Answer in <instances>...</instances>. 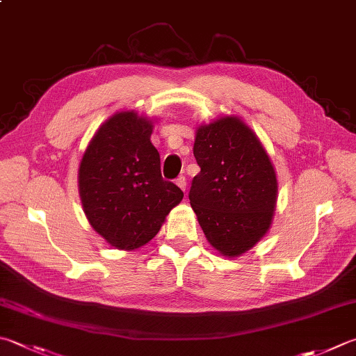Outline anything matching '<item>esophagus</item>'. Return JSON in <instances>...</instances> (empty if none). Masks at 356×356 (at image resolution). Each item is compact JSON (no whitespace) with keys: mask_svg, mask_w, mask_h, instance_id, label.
<instances>
[{"mask_svg":"<svg viewBox=\"0 0 356 356\" xmlns=\"http://www.w3.org/2000/svg\"><path fill=\"white\" fill-rule=\"evenodd\" d=\"M177 186L179 187L181 191L186 192V186H187V179H186V177H179V178L177 179Z\"/></svg>","mask_w":356,"mask_h":356,"instance_id":"1","label":"esophagus"}]
</instances>
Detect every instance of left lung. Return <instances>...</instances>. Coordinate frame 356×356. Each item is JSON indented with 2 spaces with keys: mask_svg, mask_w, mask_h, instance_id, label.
<instances>
[{
  "mask_svg": "<svg viewBox=\"0 0 356 356\" xmlns=\"http://www.w3.org/2000/svg\"><path fill=\"white\" fill-rule=\"evenodd\" d=\"M189 200L209 245L227 259L250 251L270 231L277 177L259 136L238 116L197 127Z\"/></svg>",
  "mask_w": 356,
  "mask_h": 356,
  "instance_id": "left-lung-1",
  "label": "left lung"
}]
</instances>
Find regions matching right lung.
<instances>
[{
	"instance_id": "right-lung-1",
	"label": "right lung",
	"mask_w": 356,
	"mask_h": 356,
	"mask_svg": "<svg viewBox=\"0 0 356 356\" xmlns=\"http://www.w3.org/2000/svg\"><path fill=\"white\" fill-rule=\"evenodd\" d=\"M153 119L118 111L99 127L79 165L86 220L110 246L133 251L156 236L184 193L161 177Z\"/></svg>"
}]
</instances>
